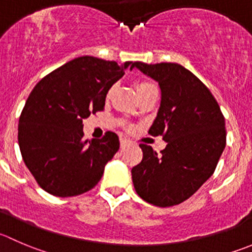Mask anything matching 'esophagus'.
I'll list each match as a JSON object with an SVG mask.
<instances>
[{
  "label": "esophagus",
  "instance_id": "1",
  "mask_svg": "<svg viewBox=\"0 0 252 252\" xmlns=\"http://www.w3.org/2000/svg\"><path fill=\"white\" fill-rule=\"evenodd\" d=\"M126 145H129V140H126V139L122 138V139H121V148H122V149L126 148Z\"/></svg>",
  "mask_w": 252,
  "mask_h": 252
}]
</instances>
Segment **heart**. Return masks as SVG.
<instances>
[{
	"label": "heart",
	"instance_id": "heart-1",
	"mask_svg": "<svg viewBox=\"0 0 252 252\" xmlns=\"http://www.w3.org/2000/svg\"><path fill=\"white\" fill-rule=\"evenodd\" d=\"M135 89H136V92H138V94H143V92L149 91V90H154V89H156V87L154 86L153 84H150V82H146V81H139V82H136ZM113 92H114V86H112L111 89H109L108 91H107V94H106L107 98H109V97L112 96V94H113Z\"/></svg>",
	"mask_w": 252,
	"mask_h": 252
}]
</instances>
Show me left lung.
I'll use <instances>...</instances> for the list:
<instances>
[{"label":"left lung","mask_w":252,"mask_h":252,"mask_svg":"<svg viewBox=\"0 0 252 252\" xmlns=\"http://www.w3.org/2000/svg\"><path fill=\"white\" fill-rule=\"evenodd\" d=\"M134 67L160 86V108L149 134L167 143L161 155L140 144L143 160L131 168L134 188L148 203L176 206L213 175L226 144L225 119L206 85L182 65L136 61Z\"/></svg>","instance_id":"left-lung-1"}]
</instances>
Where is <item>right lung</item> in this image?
Returning a JSON list of instances; mask_svg holds the SVG:
<instances>
[{
  "label": "right lung",
  "instance_id": "obj_1",
  "mask_svg": "<svg viewBox=\"0 0 252 252\" xmlns=\"http://www.w3.org/2000/svg\"><path fill=\"white\" fill-rule=\"evenodd\" d=\"M131 65L94 56L69 61L41 79L26 102L18 124L24 163L44 191L74 197L90 191L119 149L116 133L84 140L82 121L103 111L107 91Z\"/></svg>",
  "mask_w": 252,
  "mask_h": 252
}]
</instances>
